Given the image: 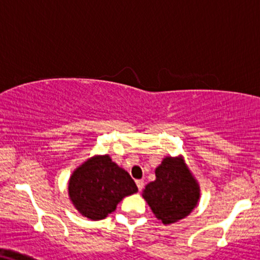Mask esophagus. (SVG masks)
<instances>
[{"instance_id": "1", "label": "esophagus", "mask_w": 260, "mask_h": 260, "mask_svg": "<svg viewBox=\"0 0 260 260\" xmlns=\"http://www.w3.org/2000/svg\"><path fill=\"white\" fill-rule=\"evenodd\" d=\"M136 184H137V186H138L139 191H142L143 187H144V181H143V180H137Z\"/></svg>"}]
</instances>
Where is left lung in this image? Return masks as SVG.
<instances>
[{"instance_id": "obj_1", "label": "left lung", "mask_w": 260, "mask_h": 260, "mask_svg": "<svg viewBox=\"0 0 260 260\" xmlns=\"http://www.w3.org/2000/svg\"><path fill=\"white\" fill-rule=\"evenodd\" d=\"M156 180L149 183L143 196L164 224L185 218L198 205L200 189L181 158L166 157L156 168Z\"/></svg>"}]
</instances>
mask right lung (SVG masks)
<instances>
[{
	"label": "right lung",
	"instance_id": "add662e5",
	"mask_svg": "<svg viewBox=\"0 0 260 260\" xmlns=\"http://www.w3.org/2000/svg\"><path fill=\"white\" fill-rule=\"evenodd\" d=\"M137 191L138 187L129 174L108 155L84 162L69 181V195L75 207L93 220L104 219L124 196Z\"/></svg>",
	"mask_w": 260,
	"mask_h": 260
}]
</instances>
